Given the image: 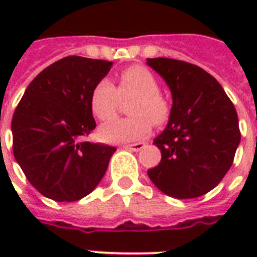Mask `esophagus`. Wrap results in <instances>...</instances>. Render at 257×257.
Returning <instances> with one entry per match:
<instances>
[{
  "label": "esophagus",
  "instance_id": "obj_1",
  "mask_svg": "<svg viewBox=\"0 0 257 257\" xmlns=\"http://www.w3.org/2000/svg\"><path fill=\"white\" fill-rule=\"evenodd\" d=\"M146 143H134V145H126L125 146V149H129V150L132 151H140L142 149H145Z\"/></svg>",
  "mask_w": 257,
  "mask_h": 257
}]
</instances>
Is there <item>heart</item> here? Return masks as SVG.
Wrapping results in <instances>:
<instances>
[{
    "label": "heart",
    "instance_id": "obj_1",
    "mask_svg": "<svg viewBox=\"0 0 257 257\" xmlns=\"http://www.w3.org/2000/svg\"><path fill=\"white\" fill-rule=\"evenodd\" d=\"M134 101L129 106L132 118L115 119L100 128V138L106 142H135L147 138L151 123L161 126L171 115L169 101L160 93V84L149 68L131 66L118 75L117 88L100 79L90 92V110L100 121H108L117 115L121 100Z\"/></svg>",
    "mask_w": 257,
    "mask_h": 257
}]
</instances>
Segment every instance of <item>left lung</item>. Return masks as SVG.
Segmentation results:
<instances>
[{
	"label": "left lung",
	"instance_id": "1",
	"mask_svg": "<svg viewBox=\"0 0 257 257\" xmlns=\"http://www.w3.org/2000/svg\"><path fill=\"white\" fill-rule=\"evenodd\" d=\"M172 92L167 128L154 139L161 162L147 171L162 193L197 198L220 183L241 140L235 107L204 68L175 59H147Z\"/></svg>",
	"mask_w": 257,
	"mask_h": 257
}]
</instances>
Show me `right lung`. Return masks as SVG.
I'll return each instance as SVG.
<instances>
[{
	"label": "right lung",
	"mask_w": 257,
	"mask_h": 257,
	"mask_svg": "<svg viewBox=\"0 0 257 257\" xmlns=\"http://www.w3.org/2000/svg\"><path fill=\"white\" fill-rule=\"evenodd\" d=\"M107 60L67 56L33 79L12 118L15 160L44 197L73 202L92 193L117 150L81 140L96 128L90 92L110 71Z\"/></svg>",
	"instance_id": "1"
}]
</instances>
